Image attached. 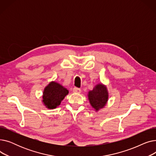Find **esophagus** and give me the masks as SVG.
Here are the masks:
<instances>
[{
    "instance_id": "1",
    "label": "esophagus",
    "mask_w": 156,
    "mask_h": 156,
    "mask_svg": "<svg viewBox=\"0 0 156 156\" xmlns=\"http://www.w3.org/2000/svg\"><path fill=\"white\" fill-rule=\"evenodd\" d=\"M73 92H75V93H80L81 90V89L79 88L74 87L73 89Z\"/></svg>"
}]
</instances>
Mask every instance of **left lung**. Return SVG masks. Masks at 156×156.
<instances>
[{"mask_svg": "<svg viewBox=\"0 0 156 156\" xmlns=\"http://www.w3.org/2000/svg\"><path fill=\"white\" fill-rule=\"evenodd\" d=\"M88 99L96 111L102 108L108 99V93L106 87L102 84L97 85L92 91L89 92Z\"/></svg>", "mask_w": 156, "mask_h": 156, "instance_id": "1", "label": "left lung"}]
</instances>
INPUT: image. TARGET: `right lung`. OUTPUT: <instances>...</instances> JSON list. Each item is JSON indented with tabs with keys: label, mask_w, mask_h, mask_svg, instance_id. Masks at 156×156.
Instances as JSON below:
<instances>
[{
	"label": "right lung",
	"mask_w": 156,
	"mask_h": 156,
	"mask_svg": "<svg viewBox=\"0 0 156 156\" xmlns=\"http://www.w3.org/2000/svg\"><path fill=\"white\" fill-rule=\"evenodd\" d=\"M68 90L59 83L51 82L44 90L43 102L48 109L57 108L65 96L68 95Z\"/></svg>",
	"instance_id": "obj_1"
}]
</instances>
